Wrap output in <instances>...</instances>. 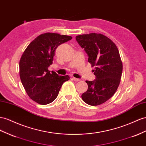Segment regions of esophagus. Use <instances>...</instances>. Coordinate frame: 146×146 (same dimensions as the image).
Here are the masks:
<instances>
[{
    "label": "esophagus",
    "instance_id": "1",
    "mask_svg": "<svg viewBox=\"0 0 146 146\" xmlns=\"http://www.w3.org/2000/svg\"><path fill=\"white\" fill-rule=\"evenodd\" d=\"M72 78L73 80L76 81V82H78V81H80V80H81L80 79H79V78H76V77H72Z\"/></svg>",
    "mask_w": 146,
    "mask_h": 146
}]
</instances>
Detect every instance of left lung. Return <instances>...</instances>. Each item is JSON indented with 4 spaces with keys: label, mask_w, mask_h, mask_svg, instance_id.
Here are the masks:
<instances>
[{
    "label": "left lung",
    "mask_w": 146,
    "mask_h": 146,
    "mask_svg": "<svg viewBox=\"0 0 146 146\" xmlns=\"http://www.w3.org/2000/svg\"><path fill=\"white\" fill-rule=\"evenodd\" d=\"M76 38L87 53L96 76L94 81L86 80L88 87L82 98L90 106L100 105L113 95L120 84L123 64L119 50L111 39L100 33L79 35Z\"/></svg>",
    "instance_id": "1"
}]
</instances>
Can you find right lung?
<instances>
[{"mask_svg": "<svg viewBox=\"0 0 146 146\" xmlns=\"http://www.w3.org/2000/svg\"><path fill=\"white\" fill-rule=\"evenodd\" d=\"M71 36L56 33L40 34L31 42L19 61V77L27 95L42 105L53 102L58 95L68 75L60 76L48 70L52 64L57 47L72 39Z\"/></svg>", "mask_w": 146, "mask_h": 146, "instance_id": "add662e5", "label": "right lung"}]
</instances>
